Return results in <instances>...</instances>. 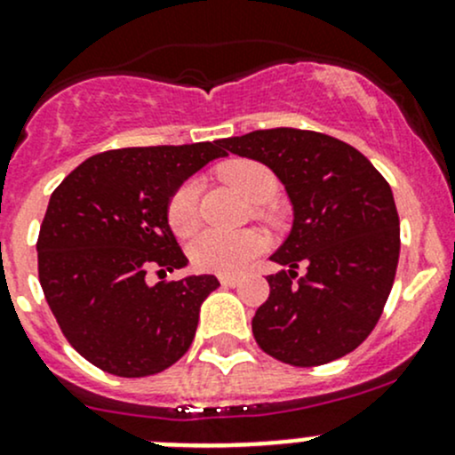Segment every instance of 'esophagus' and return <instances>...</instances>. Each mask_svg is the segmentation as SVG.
Segmentation results:
<instances>
[{"mask_svg": "<svg viewBox=\"0 0 455 455\" xmlns=\"http://www.w3.org/2000/svg\"><path fill=\"white\" fill-rule=\"evenodd\" d=\"M220 283L227 288H235L240 286V277H235V275H220Z\"/></svg>", "mask_w": 455, "mask_h": 455, "instance_id": "obj_1", "label": "esophagus"}]
</instances>
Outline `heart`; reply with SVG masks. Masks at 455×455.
I'll use <instances>...</instances> for the list:
<instances>
[{"label": "heart", "mask_w": 455, "mask_h": 455, "mask_svg": "<svg viewBox=\"0 0 455 455\" xmlns=\"http://www.w3.org/2000/svg\"><path fill=\"white\" fill-rule=\"evenodd\" d=\"M218 176L240 191L251 204H266L277 196L279 180L273 169L259 160L233 158L218 167ZM200 182L196 178L180 182L167 202V222L172 231L180 237H189L198 228ZM266 242L259 233L240 231H204L191 242V261L202 270L233 275L240 273L251 259L264 251Z\"/></svg>", "instance_id": "1"}]
</instances>
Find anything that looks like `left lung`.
<instances>
[{"label":"left lung","instance_id":"1","mask_svg":"<svg viewBox=\"0 0 455 455\" xmlns=\"http://www.w3.org/2000/svg\"><path fill=\"white\" fill-rule=\"evenodd\" d=\"M286 187L295 220L270 259V295L253 316L257 346L297 368L330 363L368 339L385 308L401 251L387 180L347 142L292 127L222 139ZM307 273L299 277L296 268Z\"/></svg>","mask_w":455,"mask_h":455}]
</instances>
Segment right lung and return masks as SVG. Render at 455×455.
Segmentation results:
<instances>
[{
  "instance_id": "1",
  "label": "right lung",
  "mask_w": 455,
  "mask_h": 455,
  "mask_svg": "<svg viewBox=\"0 0 455 455\" xmlns=\"http://www.w3.org/2000/svg\"><path fill=\"white\" fill-rule=\"evenodd\" d=\"M222 156L220 140L103 151L52 191L36 240L39 282L63 337L92 365L139 379L189 350L220 282L189 275L149 286L145 275L187 266L169 196Z\"/></svg>"
}]
</instances>
